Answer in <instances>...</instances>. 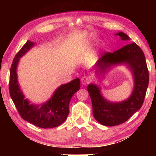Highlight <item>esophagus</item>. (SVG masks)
I'll list each match as a JSON object with an SVG mask.
<instances>
[{
  "mask_svg": "<svg viewBox=\"0 0 156 156\" xmlns=\"http://www.w3.org/2000/svg\"><path fill=\"white\" fill-rule=\"evenodd\" d=\"M90 77L89 76H82V78L81 79V82L83 85H86L89 84V82H90Z\"/></svg>",
  "mask_w": 156,
  "mask_h": 156,
  "instance_id": "obj_1",
  "label": "esophagus"
}]
</instances>
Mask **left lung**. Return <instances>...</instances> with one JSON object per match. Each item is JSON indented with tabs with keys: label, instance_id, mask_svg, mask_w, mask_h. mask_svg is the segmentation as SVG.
<instances>
[{
	"label": "left lung",
	"instance_id": "1",
	"mask_svg": "<svg viewBox=\"0 0 156 156\" xmlns=\"http://www.w3.org/2000/svg\"><path fill=\"white\" fill-rule=\"evenodd\" d=\"M115 35L119 36L123 41L130 40L122 32ZM119 65H125L133 74V89L127 99L120 102L109 101L101 94V88L98 85L90 84L87 87L92 102L94 117L99 123L106 126L124 123L139 110L148 86V70L144 53L135 42L127 44L112 53L106 52L98 59L93 69L99 76L104 77L106 72Z\"/></svg>",
	"mask_w": 156,
	"mask_h": 156
}]
</instances>
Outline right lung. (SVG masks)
I'll return each instance as SVG.
<instances>
[{
	"label": "right lung",
	"mask_w": 156,
	"mask_h": 156,
	"mask_svg": "<svg viewBox=\"0 0 156 156\" xmlns=\"http://www.w3.org/2000/svg\"><path fill=\"white\" fill-rule=\"evenodd\" d=\"M35 43L27 40L17 53L10 72L9 91L19 114L25 121L43 129H50L61 125L69 114V104L72 96L80 89V80L76 78L67 84L59 86L50 99L41 104H30L25 99L18 81L17 67L20 58L27 53Z\"/></svg>",
	"instance_id": "add662e5"
}]
</instances>
